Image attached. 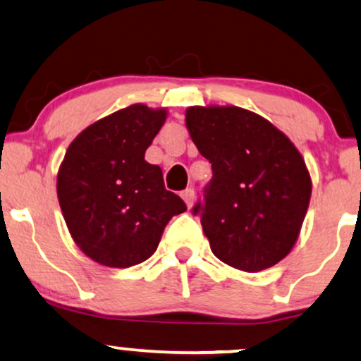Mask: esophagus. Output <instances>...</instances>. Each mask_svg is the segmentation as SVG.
<instances>
[{"instance_id": "esophagus-1", "label": "esophagus", "mask_w": 361, "mask_h": 361, "mask_svg": "<svg viewBox=\"0 0 361 361\" xmlns=\"http://www.w3.org/2000/svg\"><path fill=\"white\" fill-rule=\"evenodd\" d=\"M181 198L185 200L186 207H192L193 202H195V190L193 188H186L181 192Z\"/></svg>"}]
</instances>
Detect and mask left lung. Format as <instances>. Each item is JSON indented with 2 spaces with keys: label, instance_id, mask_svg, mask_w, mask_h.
<instances>
[{
  "label": "left lung",
  "instance_id": "8db88e82",
  "mask_svg": "<svg viewBox=\"0 0 361 361\" xmlns=\"http://www.w3.org/2000/svg\"><path fill=\"white\" fill-rule=\"evenodd\" d=\"M186 127L212 164L200 215L210 250L243 271H261L288 255L307 212L310 176L283 132L239 106H192Z\"/></svg>",
  "mask_w": 361,
  "mask_h": 361
}]
</instances>
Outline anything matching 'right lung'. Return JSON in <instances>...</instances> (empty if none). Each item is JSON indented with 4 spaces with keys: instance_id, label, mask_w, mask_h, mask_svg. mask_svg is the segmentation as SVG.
Segmentation results:
<instances>
[{
    "instance_id": "obj_1",
    "label": "right lung",
    "mask_w": 361,
    "mask_h": 361,
    "mask_svg": "<svg viewBox=\"0 0 361 361\" xmlns=\"http://www.w3.org/2000/svg\"><path fill=\"white\" fill-rule=\"evenodd\" d=\"M166 110L130 105L98 120L66 151L57 197L74 243L110 268L151 258L185 202L164 186L163 171L144 159Z\"/></svg>"
}]
</instances>
